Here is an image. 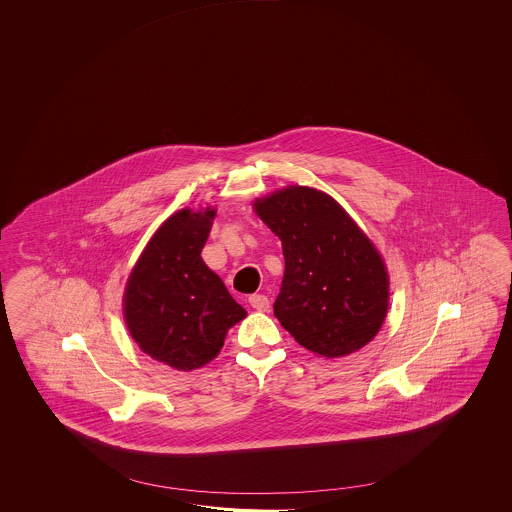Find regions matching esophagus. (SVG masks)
Returning <instances> with one entry per match:
<instances>
[{"label": "esophagus", "mask_w": 512, "mask_h": 512, "mask_svg": "<svg viewBox=\"0 0 512 512\" xmlns=\"http://www.w3.org/2000/svg\"><path fill=\"white\" fill-rule=\"evenodd\" d=\"M249 304L256 311H267L269 309V298L265 294H252L251 298H249Z\"/></svg>", "instance_id": "esophagus-1"}]
</instances>
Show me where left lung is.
Wrapping results in <instances>:
<instances>
[{"instance_id":"obj_1","label":"left lung","mask_w":512,"mask_h":512,"mask_svg":"<svg viewBox=\"0 0 512 512\" xmlns=\"http://www.w3.org/2000/svg\"><path fill=\"white\" fill-rule=\"evenodd\" d=\"M254 210L282 240L285 272L274 316L294 340L327 359L364 348L388 313L390 280L381 254L324 192L287 186Z\"/></svg>"}]
</instances>
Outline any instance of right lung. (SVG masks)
<instances>
[{
    "mask_svg": "<svg viewBox=\"0 0 512 512\" xmlns=\"http://www.w3.org/2000/svg\"><path fill=\"white\" fill-rule=\"evenodd\" d=\"M214 208H183L148 241L124 291V320L152 359L192 371L218 357L247 311L201 258Z\"/></svg>",
    "mask_w": 512,
    "mask_h": 512,
    "instance_id": "obj_1",
    "label": "right lung"
}]
</instances>
